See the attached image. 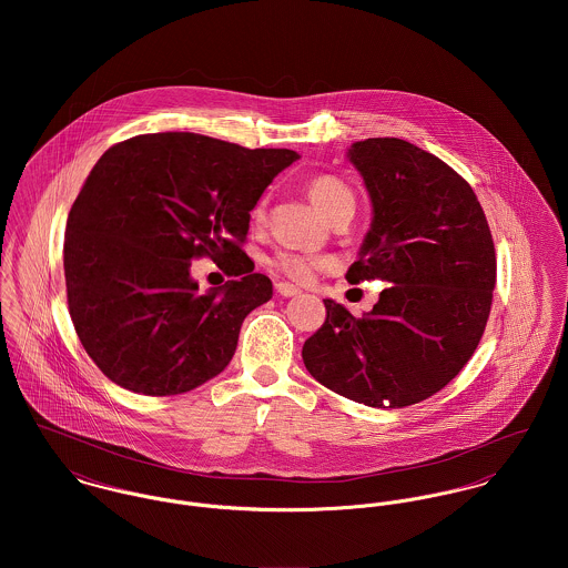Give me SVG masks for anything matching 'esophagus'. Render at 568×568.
<instances>
[{
	"instance_id": "1",
	"label": "esophagus",
	"mask_w": 568,
	"mask_h": 568,
	"mask_svg": "<svg viewBox=\"0 0 568 568\" xmlns=\"http://www.w3.org/2000/svg\"><path fill=\"white\" fill-rule=\"evenodd\" d=\"M275 291H277V295H282V297H295V295L302 293L297 286H293V284H288V282H277V284H275Z\"/></svg>"
}]
</instances>
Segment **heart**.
<instances>
[{"mask_svg": "<svg viewBox=\"0 0 568 568\" xmlns=\"http://www.w3.org/2000/svg\"><path fill=\"white\" fill-rule=\"evenodd\" d=\"M308 196L311 201L324 212L325 216L329 219L338 207L347 205V203H354V194L352 190L336 176L332 174H320L315 179H311L308 183ZM264 205H266V199H262L253 212L255 219H262L264 216ZM271 264L284 273L286 277L291 280H297V282H306L313 277V273L324 266V260L320 257H313V255H304V253H291V251H282L277 253Z\"/></svg>", "mask_w": 568, "mask_h": 568, "instance_id": "obj_1", "label": "heart"}]
</instances>
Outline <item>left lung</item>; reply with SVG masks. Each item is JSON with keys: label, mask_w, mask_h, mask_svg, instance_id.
<instances>
[{"label": "left lung", "mask_w": 568, "mask_h": 568, "mask_svg": "<svg viewBox=\"0 0 568 568\" xmlns=\"http://www.w3.org/2000/svg\"><path fill=\"white\" fill-rule=\"evenodd\" d=\"M372 201V225L349 284L389 286L361 320L324 300L325 324L304 343L315 381L361 405L400 408L444 389L486 329L496 255L477 194L450 165L398 138L347 149Z\"/></svg>", "instance_id": "8db88e82"}]
</instances>
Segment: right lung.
Segmentation results:
<instances>
[{"label":"right lung","instance_id":"1","mask_svg":"<svg viewBox=\"0 0 568 568\" xmlns=\"http://www.w3.org/2000/svg\"><path fill=\"white\" fill-rule=\"evenodd\" d=\"M297 160L199 133L138 135L98 160L68 219L63 266L77 334L106 378L176 396L230 365L244 317L273 295L241 248L248 212ZM199 254L230 261L237 280L199 294Z\"/></svg>","mask_w":568,"mask_h":568}]
</instances>
